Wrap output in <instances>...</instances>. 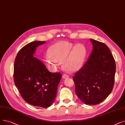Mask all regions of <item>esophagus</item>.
<instances>
[{
    "mask_svg": "<svg viewBox=\"0 0 125 125\" xmlns=\"http://www.w3.org/2000/svg\"><path fill=\"white\" fill-rule=\"evenodd\" d=\"M62 78H63V79L67 78H69V75H67V74H64L63 75Z\"/></svg>",
    "mask_w": 125,
    "mask_h": 125,
    "instance_id": "34e87169",
    "label": "esophagus"
}]
</instances>
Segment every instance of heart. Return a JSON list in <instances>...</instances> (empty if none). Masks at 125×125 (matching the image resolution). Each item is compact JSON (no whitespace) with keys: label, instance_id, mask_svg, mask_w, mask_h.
I'll list each match as a JSON object with an SVG mask.
<instances>
[{"label":"heart","instance_id":"b5f03b06","mask_svg":"<svg viewBox=\"0 0 125 125\" xmlns=\"http://www.w3.org/2000/svg\"><path fill=\"white\" fill-rule=\"evenodd\" d=\"M86 54V48L82 44L74 45L69 42H58L50 47L45 61L52 69H55L59 63L63 62L65 69L74 72L82 66Z\"/></svg>","mask_w":125,"mask_h":125}]
</instances>
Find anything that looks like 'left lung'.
I'll list each match as a JSON object with an SVG mask.
<instances>
[{
  "mask_svg": "<svg viewBox=\"0 0 125 125\" xmlns=\"http://www.w3.org/2000/svg\"><path fill=\"white\" fill-rule=\"evenodd\" d=\"M93 51L84 65L73 77L75 93L86 105H96L112 90L116 71L115 60L104 43L90 39Z\"/></svg>",
  "mask_w": 125,
  "mask_h": 125,
  "instance_id": "8db88e82",
  "label": "left lung"
}]
</instances>
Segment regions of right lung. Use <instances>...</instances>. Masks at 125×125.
<instances>
[{"mask_svg": "<svg viewBox=\"0 0 125 125\" xmlns=\"http://www.w3.org/2000/svg\"><path fill=\"white\" fill-rule=\"evenodd\" d=\"M45 41L28 43L19 51L14 66L15 84L28 104L47 108L55 100L62 75L52 73L40 60L34 57L38 46Z\"/></svg>", "mask_w": 125, "mask_h": 125, "instance_id": "add662e5", "label": "right lung"}]
</instances>
